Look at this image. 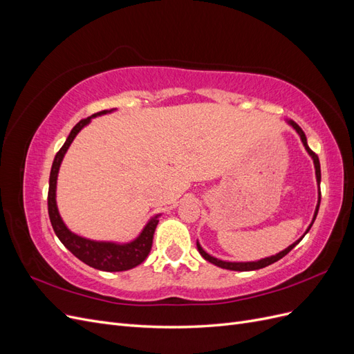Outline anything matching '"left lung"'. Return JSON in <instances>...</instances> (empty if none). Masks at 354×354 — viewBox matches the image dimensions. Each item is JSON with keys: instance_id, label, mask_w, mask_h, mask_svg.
<instances>
[{"instance_id": "1", "label": "left lung", "mask_w": 354, "mask_h": 354, "mask_svg": "<svg viewBox=\"0 0 354 354\" xmlns=\"http://www.w3.org/2000/svg\"><path fill=\"white\" fill-rule=\"evenodd\" d=\"M289 124H291L294 128H295V131L299 134V137H301V142H303V145H304V147H306V151L308 152V155L313 158V162H315V168H316V178H317V183H320V162H319V158H317V155L312 151V149L308 147V145H307V138H306V134H304V131L301 130V127H299L297 122H294V121H289ZM319 205H320V192H319V202H317V207H316V211H315V217H313V221H312V224H310L308 226V229H307V232L310 230V227L313 226V223H315V220H316V216H317V211H319ZM306 232V233H307ZM304 233V234H306ZM303 239V238H301ZM301 239H298L295 243H292V245H289L286 250H283L282 252H279V254H276V255H272V257H267V259H263V260H260V261H250V263H230V261H223V260H218V259H214V257H211L209 254H207L205 251L202 250V246L199 245V243H196V246H198V251H199V254L203 257V259H205L207 261H209V263H212V264H216V266H218V267H221V269H227V270H236V272H250V270H259V269H263V267H267V266H270V264H273V263H276L277 260H281V259H283V257L291 251L294 246L301 241Z\"/></svg>"}]
</instances>
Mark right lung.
Instances as JSON below:
<instances>
[{
  "instance_id": "add662e5",
  "label": "right lung",
  "mask_w": 354,
  "mask_h": 354,
  "mask_svg": "<svg viewBox=\"0 0 354 354\" xmlns=\"http://www.w3.org/2000/svg\"><path fill=\"white\" fill-rule=\"evenodd\" d=\"M108 113V111H102L94 113L88 118H84L77 125L72 128L71 134L68 136L65 145L60 147V151L56 153L55 160H53L51 173H50V186H48V216L50 221L55 233L60 242L66 246V248L80 259L82 263H85L90 267H94L97 270L103 272H124L130 270L133 267L142 264L146 257L151 252L152 242H153V233L158 226V216L152 218L146 224V227L140 233L136 241L130 243L118 245L112 242H94L90 239H85L78 236V234H73L66 226L65 223L62 221L57 205H56V183H57V173L62 164V159L65 156L68 147L73 142L75 136H77L81 128L87 125L91 118Z\"/></svg>"
}]
</instances>
